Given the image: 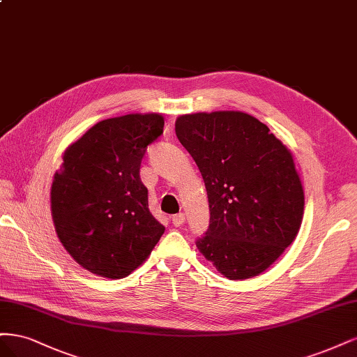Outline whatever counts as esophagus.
Here are the masks:
<instances>
[{
    "label": "esophagus",
    "mask_w": 357,
    "mask_h": 357,
    "mask_svg": "<svg viewBox=\"0 0 357 357\" xmlns=\"http://www.w3.org/2000/svg\"><path fill=\"white\" fill-rule=\"evenodd\" d=\"M183 222H185V213L179 212V213L172 216V224H174L175 227H181Z\"/></svg>",
    "instance_id": "34e87169"
}]
</instances>
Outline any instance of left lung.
I'll return each instance as SVG.
<instances>
[{
  "label": "left lung",
  "mask_w": 357,
  "mask_h": 357,
  "mask_svg": "<svg viewBox=\"0 0 357 357\" xmlns=\"http://www.w3.org/2000/svg\"><path fill=\"white\" fill-rule=\"evenodd\" d=\"M175 132L209 199V228L195 245L227 279L255 278L303 222L304 188L291 149L241 111L183 114Z\"/></svg>",
  "instance_id": "1"
}]
</instances>
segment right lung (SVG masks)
<instances>
[{"mask_svg": "<svg viewBox=\"0 0 357 357\" xmlns=\"http://www.w3.org/2000/svg\"><path fill=\"white\" fill-rule=\"evenodd\" d=\"M163 126L157 112L102 120L65 149L53 176L56 234L75 262L100 278L129 275L165 233L139 178L146 148Z\"/></svg>", "mask_w": 357, "mask_h": 357, "instance_id": "1", "label": "right lung"}]
</instances>
